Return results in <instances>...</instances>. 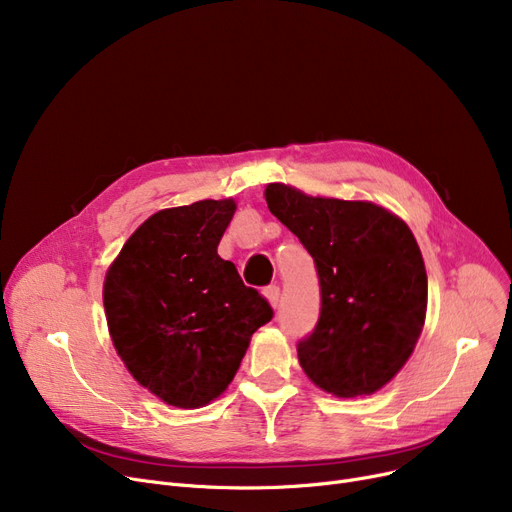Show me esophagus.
<instances>
[{
  "mask_svg": "<svg viewBox=\"0 0 512 512\" xmlns=\"http://www.w3.org/2000/svg\"><path fill=\"white\" fill-rule=\"evenodd\" d=\"M263 297L267 299V303L272 305V309H278V303H280V288L278 286H267L263 290Z\"/></svg>",
  "mask_w": 512,
  "mask_h": 512,
  "instance_id": "obj_1",
  "label": "esophagus"
}]
</instances>
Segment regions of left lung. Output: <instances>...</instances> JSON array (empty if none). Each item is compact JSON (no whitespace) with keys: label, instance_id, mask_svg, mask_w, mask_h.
<instances>
[{"label":"left lung","instance_id":"8db88e82","mask_svg":"<svg viewBox=\"0 0 512 512\" xmlns=\"http://www.w3.org/2000/svg\"><path fill=\"white\" fill-rule=\"evenodd\" d=\"M276 218L315 259L321 313L299 342L307 378L338 398L382 390L423 332L427 274L405 220L371 201L311 197L284 182L265 186Z\"/></svg>","mask_w":512,"mask_h":512}]
</instances>
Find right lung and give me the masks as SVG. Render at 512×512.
Listing matches in <instances>:
<instances>
[{
  "instance_id": "add662e5",
  "label": "right lung",
  "mask_w": 512,
  "mask_h": 512,
  "mask_svg": "<svg viewBox=\"0 0 512 512\" xmlns=\"http://www.w3.org/2000/svg\"><path fill=\"white\" fill-rule=\"evenodd\" d=\"M234 211V199L161 209L105 272L103 309L118 357L176 409H201L224 394L251 336L274 315L218 255Z\"/></svg>"
}]
</instances>
